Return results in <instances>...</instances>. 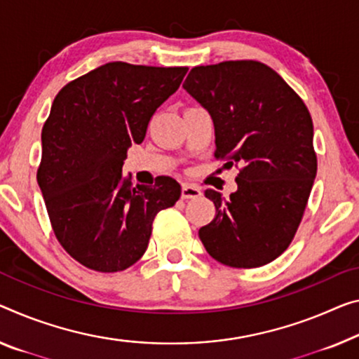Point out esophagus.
I'll use <instances>...</instances> for the list:
<instances>
[{"label": "esophagus", "instance_id": "esophagus-1", "mask_svg": "<svg viewBox=\"0 0 359 359\" xmlns=\"http://www.w3.org/2000/svg\"><path fill=\"white\" fill-rule=\"evenodd\" d=\"M202 196L201 187L196 184H183V189H181V197L183 198H197Z\"/></svg>", "mask_w": 359, "mask_h": 359}]
</instances>
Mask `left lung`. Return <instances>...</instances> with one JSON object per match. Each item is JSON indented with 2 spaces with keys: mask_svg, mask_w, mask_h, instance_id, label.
I'll return each mask as SVG.
<instances>
[{
  "mask_svg": "<svg viewBox=\"0 0 359 359\" xmlns=\"http://www.w3.org/2000/svg\"><path fill=\"white\" fill-rule=\"evenodd\" d=\"M183 88L210 114L215 157L229 168L241 165L228 198L205 191L217 215L198 237L226 266H263L290 245L316 178L311 115L283 76L258 60L194 67Z\"/></svg>",
  "mask_w": 359,
  "mask_h": 359,
  "instance_id": "8db88e82",
  "label": "left lung"
}]
</instances>
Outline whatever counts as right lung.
<instances>
[{
	"mask_svg": "<svg viewBox=\"0 0 359 359\" xmlns=\"http://www.w3.org/2000/svg\"><path fill=\"white\" fill-rule=\"evenodd\" d=\"M186 72L109 62L54 97L36 180L59 244L83 266L99 273L130 268L144 255L156 215L180 198L181 186L170 176L133 186L122 167Z\"/></svg>",
	"mask_w": 359,
	"mask_h": 359,
	"instance_id": "add662e5",
	"label": "right lung"
}]
</instances>
